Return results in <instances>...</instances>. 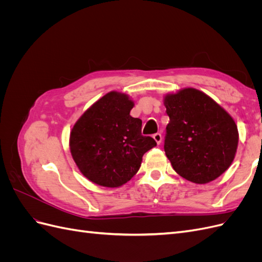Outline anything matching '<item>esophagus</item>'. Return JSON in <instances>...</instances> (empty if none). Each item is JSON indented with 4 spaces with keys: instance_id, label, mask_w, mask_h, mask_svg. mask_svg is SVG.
Listing matches in <instances>:
<instances>
[{
    "instance_id": "1",
    "label": "esophagus",
    "mask_w": 262,
    "mask_h": 262,
    "mask_svg": "<svg viewBox=\"0 0 262 262\" xmlns=\"http://www.w3.org/2000/svg\"><path fill=\"white\" fill-rule=\"evenodd\" d=\"M153 139L156 141L157 144L162 143V134L161 133H155L153 136Z\"/></svg>"
}]
</instances>
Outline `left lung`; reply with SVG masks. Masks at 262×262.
Segmentation results:
<instances>
[{
  "label": "left lung",
  "instance_id": "left-lung-1",
  "mask_svg": "<svg viewBox=\"0 0 262 262\" xmlns=\"http://www.w3.org/2000/svg\"><path fill=\"white\" fill-rule=\"evenodd\" d=\"M169 123L164 149L172 168L194 184H208L231 166L238 144L233 118L208 95L185 89L165 96Z\"/></svg>",
  "mask_w": 262,
  "mask_h": 262
}]
</instances>
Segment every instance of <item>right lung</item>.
<instances>
[{"label": "right lung", "instance_id": "obj_1", "mask_svg": "<svg viewBox=\"0 0 262 262\" xmlns=\"http://www.w3.org/2000/svg\"><path fill=\"white\" fill-rule=\"evenodd\" d=\"M133 101L110 92L87 109L70 136L73 160L83 175L99 186L116 188L139 170L142 156L156 146L142 136V121L130 116Z\"/></svg>", "mask_w": 262, "mask_h": 262}]
</instances>
